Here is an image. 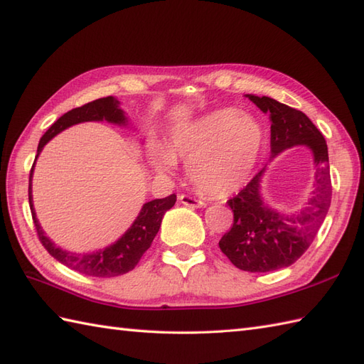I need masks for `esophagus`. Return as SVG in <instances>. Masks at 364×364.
Here are the masks:
<instances>
[{
    "label": "esophagus",
    "mask_w": 364,
    "mask_h": 364,
    "mask_svg": "<svg viewBox=\"0 0 364 364\" xmlns=\"http://www.w3.org/2000/svg\"><path fill=\"white\" fill-rule=\"evenodd\" d=\"M178 200L183 203L184 206H189V208H206V203L201 201L196 197H191V196H186V193H181L178 197Z\"/></svg>",
    "instance_id": "obj_1"
}]
</instances>
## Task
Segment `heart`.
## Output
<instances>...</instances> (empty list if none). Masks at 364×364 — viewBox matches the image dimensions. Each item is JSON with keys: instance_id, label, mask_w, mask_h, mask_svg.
Returning <instances> with one entry per match:
<instances>
[{"instance_id": "b5f03b06", "label": "heart", "mask_w": 364, "mask_h": 364, "mask_svg": "<svg viewBox=\"0 0 364 364\" xmlns=\"http://www.w3.org/2000/svg\"><path fill=\"white\" fill-rule=\"evenodd\" d=\"M264 129L260 122L237 108H220L172 132L167 151L149 150L156 171L171 172L175 159L188 164L191 181L210 197H226L248 181L257 164Z\"/></svg>"}]
</instances>
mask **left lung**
<instances>
[{
    "instance_id": "left-lung-1",
    "label": "left lung",
    "mask_w": 364,
    "mask_h": 364,
    "mask_svg": "<svg viewBox=\"0 0 364 364\" xmlns=\"http://www.w3.org/2000/svg\"><path fill=\"white\" fill-rule=\"evenodd\" d=\"M247 97L269 114L272 159L287 149L307 146L314 154L315 164V189L307 205L298 213L285 215L264 201L260 183L265 167L237 196L228 200L234 213V223L218 242V247L243 272L268 273L294 264L316 237L331 208V168L323 133L306 114L272 97L255 95Z\"/></svg>"
}]
</instances>
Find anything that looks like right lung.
Instances as JSON below:
<instances>
[{
  "label": "right lung",
  "instance_id": "obj_1",
  "mask_svg": "<svg viewBox=\"0 0 364 364\" xmlns=\"http://www.w3.org/2000/svg\"><path fill=\"white\" fill-rule=\"evenodd\" d=\"M90 121H107L117 125L129 124V119H127L125 113L119 107V100L114 99L113 96L96 99L92 100V102L82 105L79 108H73L71 112H68L62 117H58V119L49 127L43 136H41L38 142V149H37V158L40 155V151L43 150V147L55 136V134L63 132L71 125L80 124V122H90ZM33 167H36V163H33L29 173V206H31L32 220H33V225H36L38 239L54 259H57L60 264L66 265L68 268L75 269V272H79L85 276L114 277V276H121L132 272V269L138 265V262L142 257L144 252L150 248L151 242H154L155 235L159 231V226H161V220L166 214V210L171 209L176 201L175 193H172V196H168L166 198H156V200L147 201L146 205L142 206L136 220L133 222V225L125 231V234L119 240L96 252L75 255V252H70V251L62 250L60 247H55V243L49 237H46L45 231L41 230L36 215V209H33V203H32Z\"/></svg>",
  "mask_w": 364,
  "mask_h": 364
}]
</instances>
